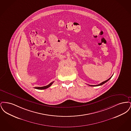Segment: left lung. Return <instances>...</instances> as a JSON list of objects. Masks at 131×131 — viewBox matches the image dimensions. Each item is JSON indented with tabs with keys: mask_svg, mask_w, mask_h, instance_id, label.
<instances>
[{
	"mask_svg": "<svg viewBox=\"0 0 131 131\" xmlns=\"http://www.w3.org/2000/svg\"><path fill=\"white\" fill-rule=\"evenodd\" d=\"M112 76L110 78H109L108 80H106L105 81H103V82H101V83H100L99 84H98V85H89V86H100V85H103V84H104V83H105L106 82H107V81H109L111 78H112Z\"/></svg>",
	"mask_w": 131,
	"mask_h": 131,
	"instance_id": "1",
	"label": "left lung"
}]
</instances>
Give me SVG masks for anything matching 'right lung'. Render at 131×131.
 Here are the masks:
<instances>
[{
	"mask_svg": "<svg viewBox=\"0 0 131 131\" xmlns=\"http://www.w3.org/2000/svg\"><path fill=\"white\" fill-rule=\"evenodd\" d=\"M53 83V82H51V83H50V84L47 86H43V87H34L35 89H40V90H42V89H46V88H48L49 87H50L52 84Z\"/></svg>",
	"mask_w": 131,
	"mask_h": 131,
	"instance_id": "right-lung-1",
	"label": "right lung"
}]
</instances>
